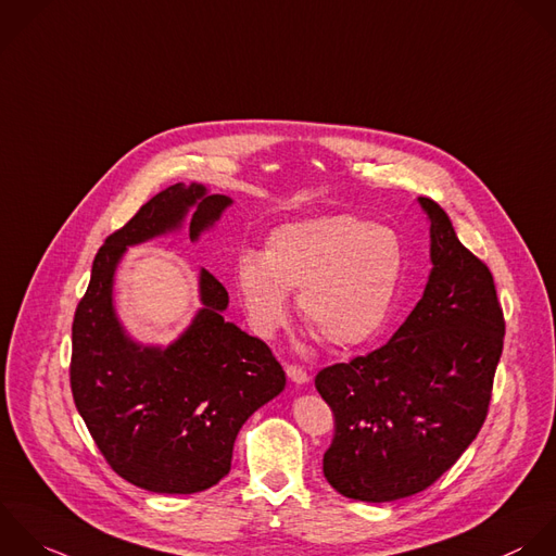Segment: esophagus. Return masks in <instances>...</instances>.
<instances>
[{"label":"esophagus","mask_w":556,"mask_h":556,"mask_svg":"<svg viewBox=\"0 0 556 556\" xmlns=\"http://www.w3.org/2000/svg\"><path fill=\"white\" fill-rule=\"evenodd\" d=\"M286 372H288V377H290L296 386H303V383H307V381H309L307 370H305V368H301V366H292V364H288V366H286Z\"/></svg>","instance_id":"34e87169"}]
</instances>
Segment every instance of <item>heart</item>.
Wrapping results in <instances>:
<instances>
[{
	"label": "heart",
	"instance_id": "b5f03b06",
	"mask_svg": "<svg viewBox=\"0 0 556 556\" xmlns=\"http://www.w3.org/2000/svg\"><path fill=\"white\" fill-rule=\"evenodd\" d=\"M403 270L399 236L338 214L277 227L264 255L247 251L233 279L253 331L270 338L288 318V292L301 316L338 349L370 340L383 325Z\"/></svg>",
	"mask_w": 556,
	"mask_h": 556
}]
</instances>
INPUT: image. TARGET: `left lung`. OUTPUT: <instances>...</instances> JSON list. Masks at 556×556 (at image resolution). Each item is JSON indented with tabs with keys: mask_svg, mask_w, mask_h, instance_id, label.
<instances>
[{
	"mask_svg": "<svg viewBox=\"0 0 556 556\" xmlns=\"http://www.w3.org/2000/svg\"><path fill=\"white\" fill-rule=\"evenodd\" d=\"M431 223V275L388 344L316 375L336 418L323 472L346 498L392 503L433 485L479 435L505 318L490 268L448 214L418 197Z\"/></svg>",
	"mask_w": 556,
	"mask_h": 556,
	"instance_id": "1",
	"label": "left lung"
}]
</instances>
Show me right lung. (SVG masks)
I'll list each match as a JSON object with an SVG mask.
<instances>
[{
    "label": "right lung",
    "instance_id": "obj_1",
    "mask_svg": "<svg viewBox=\"0 0 556 556\" xmlns=\"http://www.w3.org/2000/svg\"><path fill=\"white\" fill-rule=\"evenodd\" d=\"M233 201L203 184H175L105 238L73 318L71 392L110 468L155 494H197L229 475L242 425L286 388L270 349L223 318L229 294L205 268L201 309L168 346L136 342L114 309V273L127 247L212 229Z\"/></svg>",
    "mask_w": 556,
    "mask_h": 556
}]
</instances>
